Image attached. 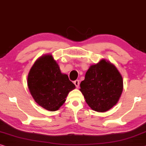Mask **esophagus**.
Here are the masks:
<instances>
[{
    "instance_id": "obj_1",
    "label": "esophagus",
    "mask_w": 146,
    "mask_h": 146,
    "mask_svg": "<svg viewBox=\"0 0 146 146\" xmlns=\"http://www.w3.org/2000/svg\"><path fill=\"white\" fill-rule=\"evenodd\" d=\"M74 84H75V85L76 86V87L78 88V86H79V80H75V81H74Z\"/></svg>"
}]
</instances>
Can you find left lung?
Listing matches in <instances>:
<instances>
[{
  "label": "left lung",
  "mask_w": 146,
  "mask_h": 146,
  "mask_svg": "<svg viewBox=\"0 0 146 146\" xmlns=\"http://www.w3.org/2000/svg\"><path fill=\"white\" fill-rule=\"evenodd\" d=\"M80 86V91L90 107L96 112H105L118 102L123 81L116 67L102 59L90 67Z\"/></svg>",
  "instance_id": "1"
}]
</instances>
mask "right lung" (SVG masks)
I'll use <instances>...</instances> for the list:
<instances>
[{
  "mask_svg": "<svg viewBox=\"0 0 146 146\" xmlns=\"http://www.w3.org/2000/svg\"><path fill=\"white\" fill-rule=\"evenodd\" d=\"M27 85L38 105L52 112L61 107L68 94L75 88L50 54L41 56L34 62L28 75Z\"/></svg>",
  "mask_w": 146,
  "mask_h": 146,
  "instance_id": "right-lung-1",
  "label": "right lung"
}]
</instances>
